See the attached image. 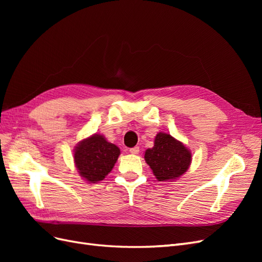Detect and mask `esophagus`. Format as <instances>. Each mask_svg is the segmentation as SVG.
Wrapping results in <instances>:
<instances>
[{
  "mask_svg": "<svg viewBox=\"0 0 262 262\" xmlns=\"http://www.w3.org/2000/svg\"><path fill=\"white\" fill-rule=\"evenodd\" d=\"M129 152H130L131 154H138V153L140 152V148H139V146H134V147L130 148Z\"/></svg>",
  "mask_w": 262,
  "mask_h": 262,
  "instance_id": "obj_1",
  "label": "esophagus"
}]
</instances>
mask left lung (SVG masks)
I'll use <instances>...</instances> for the list:
<instances>
[{
  "label": "left lung",
  "instance_id": "8db88e82",
  "mask_svg": "<svg viewBox=\"0 0 262 262\" xmlns=\"http://www.w3.org/2000/svg\"><path fill=\"white\" fill-rule=\"evenodd\" d=\"M144 158L158 181H168L188 170L191 153L170 134L160 132L155 137L154 146L145 150Z\"/></svg>",
  "mask_w": 262,
  "mask_h": 262
}]
</instances>
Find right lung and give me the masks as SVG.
<instances>
[{
    "label": "right lung",
    "instance_id": "obj_1",
    "mask_svg": "<svg viewBox=\"0 0 262 262\" xmlns=\"http://www.w3.org/2000/svg\"><path fill=\"white\" fill-rule=\"evenodd\" d=\"M120 149L100 134L81 141L74 149V162L81 177L92 184L104 179L112 171Z\"/></svg>",
    "mask_w": 262,
    "mask_h": 262
}]
</instances>
